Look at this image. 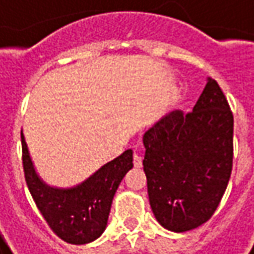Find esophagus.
<instances>
[{
	"instance_id": "34e87169",
	"label": "esophagus",
	"mask_w": 254,
	"mask_h": 254,
	"mask_svg": "<svg viewBox=\"0 0 254 254\" xmlns=\"http://www.w3.org/2000/svg\"><path fill=\"white\" fill-rule=\"evenodd\" d=\"M133 165H135V168H141L142 167V158L136 152L133 154Z\"/></svg>"
}]
</instances>
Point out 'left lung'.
Masks as SVG:
<instances>
[{"mask_svg": "<svg viewBox=\"0 0 254 254\" xmlns=\"http://www.w3.org/2000/svg\"><path fill=\"white\" fill-rule=\"evenodd\" d=\"M143 171L157 221L175 233L214 214L233 168V113L214 79L192 112L172 111L143 135Z\"/></svg>", "mask_w": 254, "mask_h": 254, "instance_id": "8db88e82", "label": "left lung"}]
</instances>
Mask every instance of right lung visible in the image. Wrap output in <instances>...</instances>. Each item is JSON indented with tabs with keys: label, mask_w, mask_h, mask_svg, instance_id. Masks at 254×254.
Masks as SVG:
<instances>
[{
	"label": "right lung",
	"mask_w": 254,
	"mask_h": 254,
	"mask_svg": "<svg viewBox=\"0 0 254 254\" xmlns=\"http://www.w3.org/2000/svg\"><path fill=\"white\" fill-rule=\"evenodd\" d=\"M21 145L25 183L50 229L71 245H86L100 237L108 224L113 195L133 167L132 149L105 164L76 187L57 188L38 177L23 133Z\"/></svg>",
	"instance_id": "1"
}]
</instances>
